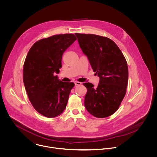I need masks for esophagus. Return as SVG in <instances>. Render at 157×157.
I'll use <instances>...</instances> for the list:
<instances>
[{
	"label": "esophagus",
	"mask_w": 157,
	"mask_h": 157,
	"mask_svg": "<svg viewBox=\"0 0 157 157\" xmlns=\"http://www.w3.org/2000/svg\"><path fill=\"white\" fill-rule=\"evenodd\" d=\"M74 84H75V85L77 86V85H82V83L78 82H74Z\"/></svg>",
	"instance_id": "34e87169"
}]
</instances>
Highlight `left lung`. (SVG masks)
Returning <instances> with one entry per match:
<instances>
[{
  "mask_svg": "<svg viewBox=\"0 0 157 157\" xmlns=\"http://www.w3.org/2000/svg\"><path fill=\"white\" fill-rule=\"evenodd\" d=\"M75 35L92 69L100 78L96 88L90 83H83L87 88L85 107L95 117H109L117 111L126 94L128 81L126 60L118 46L109 38L94 34Z\"/></svg>",
  "mask_w": 157,
  "mask_h": 157,
  "instance_id": "1",
  "label": "left lung"
}]
</instances>
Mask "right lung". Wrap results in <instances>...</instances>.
Returning <instances> with one entry per match:
<instances>
[{"label": "right lung", "instance_id": "right-lung-1", "mask_svg": "<svg viewBox=\"0 0 157 157\" xmlns=\"http://www.w3.org/2000/svg\"><path fill=\"white\" fill-rule=\"evenodd\" d=\"M77 40L74 34L55 35L36 42L28 51L23 65V83L34 109L48 118L59 116L66 108L74 86L63 82L60 72L63 52Z\"/></svg>", "mask_w": 157, "mask_h": 157}]
</instances>
